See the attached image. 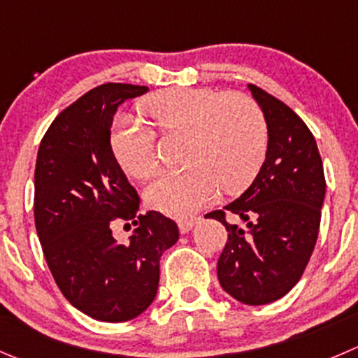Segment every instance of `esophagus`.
Segmentation results:
<instances>
[{"label": "esophagus", "instance_id": "esophagus-1", "mask_svg": "<svg viewBox=\"0 0 358 358\" xmlns=\"http://www.w3.org/2000/svg\"><path fill=\"white\" fill-rule=\"evenodd\" d=\"M197 224V218H180L178 220V229L182 234H187L189 231H192L194 225Z\"/></svg>", "mask_w": 358, "mask_h": 358}]
</instances>
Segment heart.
<instances>
[{"mask_svg":"<svg viewBox=\"0 0 358 358\" xmlns=\"http://www.w3.org/2000/svg\"><path fill=\"white\" fill-rule=\"evenodd\" d=\"M140 110L166 136H187L189 168L162 173L148 185L147 201L155 210L187 217L215 199L220 189L241 194L259 175L267 154V124L250 96L175 87L145 98ZM110 148L133 178H148L157 168L154 134L131 117L113 122Z\"/></svg>","mask_w":358,"mask_h":358,"instance_id":"heart-1","label":"heart"}]
</instances>
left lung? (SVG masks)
Listing matches in <instances>:
<instances>
[{
    "mask_svg": "<svg viewBox=\"0 0 358 358\" xmlns=\"http://www.w3.org/2000/svg\"><path fill=\"white\" fill-rule=\"evenodd\" d=\"M267 124V154L252 185L224 209L242 220L222 222L229 241L217 264L222 289L260 306L278 301L303 276L320 229L325 176L317 141L285 103L248 83Z\"/></svg>",
    "mask_w": 358,
    "mask_h": 358,
    "instance_id": "1",
    "label": "left lung"
}]
</instances>
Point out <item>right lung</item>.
<instances>
[{"label": "right lung", "mask_w": 358, "mask_h": 358, "mask_svg": "<svg viewBox=\"0 0 358 358\" xmlns=\"http://www.w3.org/2000/svg\"><path fill=\"white\" fill-rule=\"evenodd\" d=\"M147 91L96 87L55 117L38 148L34 224L45 260L62 296L94 320L143 313L157 294L161 255L180 238L159 211L138 215L140 196L110 148L117 108ZM117 220L137 225L124 243L111 236Z\"/></svg>", "instance_id": "1"}]
</instances>
